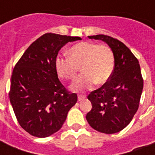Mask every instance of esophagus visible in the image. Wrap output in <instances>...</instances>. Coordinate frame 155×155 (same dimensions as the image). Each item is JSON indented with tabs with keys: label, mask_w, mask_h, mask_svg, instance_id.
Masks as SVG:
<instances>
[{
	"label": "esophagus",
	"mask_w": 155,
	"mask_h": 155,
	"mask_svg": "<svg viewBox=\"0 0 155 155\" xmlns=\"http://www.w3.org/2000/svg\"><path fill=\"white\" fill-rule=\"evenodd\" d=\"M85 98H86L85 95H83V94H79V95H78V101H83V100H84Z\"/></svg>",
	"instance_id": "esophagus-1"
}]
</instances>
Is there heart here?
Here are the masks:
<instances>
[{"label":"heart","mask_w":155,"mask_h":155,"mask_svg":"<svg viewBox=\"0 0 155 155\" xmlns=\"http://www.w3.org/2000/svg\"><path fill=\"white\" fill-rule=\"evenodd\" d=\"M81 66L83 74L71 84L74 92L90 90L94 84H104L114 72V54L110 46L83 41L74 45L69 55L59 54L55 59L58 74L66 80H74Z\"/></svg>","instance_id":"heart-1"}]
</instances>
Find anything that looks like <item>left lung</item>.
<instances>
[{"label": "left lung", "instance_id": "obj_1", "mask_svg": "<svg viewBox=\"0 0 155 155\" xmlns=\"http://www.w3.org/2000/svg\"><path fill=\"white\" fill-rule=\"evenodd\" d=\"M88 37L109 45L114 54V69L110 81L88 95L92 109L86 120L99 132L117 133L130 123L140 105L143 80L139 61L117 39L104 35Z\"/></svg>", "mask_w": 155, "mask_h": 155}]
</instances>
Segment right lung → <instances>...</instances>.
<instances>
[{"label": "right lung", "mask_w": 155, "mask_h": 155, "mask_svg": "<svg viewBox=\"0 0 155 155\" xmlns=\"http://www.w3.org/2000/svg\"><path fill=\"white\" fill-rule=\"evenodd\" d=\"M81 40L45 33L32 43L13 69L9 98L18 123L33 136L45 138L61 129L77 94L59 80L55 59L62 46Z\"/></svg>", "instance_id": "add662e5"}]
</instances>
